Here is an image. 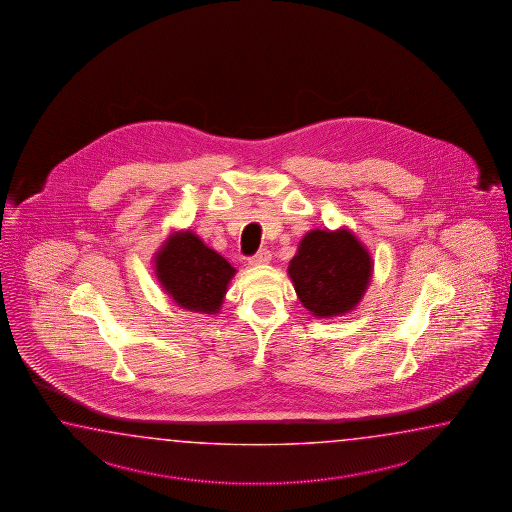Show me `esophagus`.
<instances>
[{
    "mask_svg": "<svg viewBox=\"0 0 512 512\" xmlns=\"http://www.w3.org/2000/svg\"><path fill=\"white\" fill-rule=\"evenodd\" d=\"M271 258V251H267V249H261L260 252H256V254L252 256L251 260H249V265H254V267H258V265H267V263L271 261Z\"/></svg>",
    "mask_w": 512,
    "mask_h": 512,
    "instance_id": "34e87169",
    "label": "esophagus"
}]
</instances>
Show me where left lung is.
Here are the masks:
<instances>
[{
  "mask_svg": "<svg viewBox=\"0 0 512 512\" xmlns=\"http://www.w3.org/2000/svg\"><path fill=\"white\" fill-rule=\"evenodd\" d=\"M287 274L300 302L316 318L351 313L370 287L373 260L346 227L309 230L289 261Z\"/></svg>",
  "mask_w": 512,
  "mask_h": 512,
  "instance_id": "8db88e82",
  "label": "left lung"
}]
</instances>
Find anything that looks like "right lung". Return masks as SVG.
Instances as JSON below:
<instances>
[{
    "label": "right lung",
    "mask_w": 512,
    "mask_h": 512,
    "mask_svg": "<svg viewBox=\"0 0 512 512\" xmlns=\"http://www.w3.org/2000/svg\"><path fill=\"white\" fill-rule=\"evenodd\" d=\"M155 276L181 309L203 315L221 311L236 269L192 230H175L153 256Z\"/></svg>",
    "instance_id": "1"
}]
</instances>
